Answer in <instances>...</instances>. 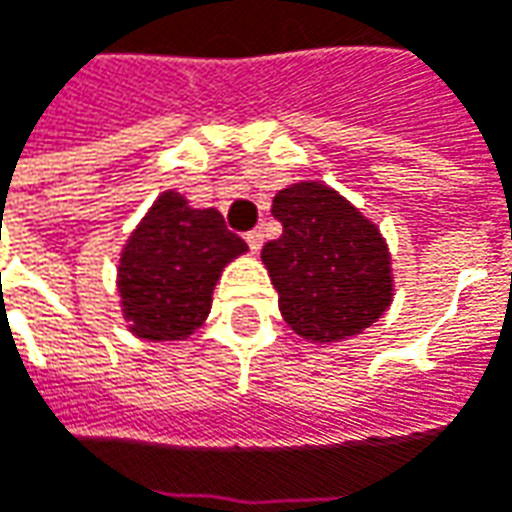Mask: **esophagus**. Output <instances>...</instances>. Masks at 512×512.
<instances>
[{
  "label": "esophagus",
  "instance_id": "obj_1",
  "mask_svg": "<svg viewBox=\"0 0 512 512\" xmlns=\"http://www.w3.org/2000/svg\"><path fill=\"white\" fill-rule=\"evenodd\" d=\"M246 243H249V249H252V252H260V246H263V232H260V229L246 232Z\"/></svg>",
  "mask_w": 512,
  "mask_h": 512
}]
</instances>
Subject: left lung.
Masks as SVG:
<instances>
[{
	"instance_id": "8db88e82",
	"label": "left lung",
	"mask_w": 512,
	"mask_h": 512,
	"mask_svg": "<svg viewBox=\"0 0 512 512\" xmlns=\"http://www.w3.org/2000/svg\"><path fill=\"white\" fill-rule=\"evenodd\" d=\"M271 212L283 235L260 255L291 330L339 342L370 328L392 300L389 252L378 229L316 182L280 190Z\"/></svg>"
}]
</instances>
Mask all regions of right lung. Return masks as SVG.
I'll return each instance as SVG.
<instances>
[{"label": "right lung", "instance_id": "1", "mask_svg": "<svg viewBox=\"0 0 512 512\" xmlns=\"http://www.w3.org/2000/svg\"><path fill=\"white\" fill-rule=\"evenodd\" d=\"M246 243L218 210H193L165 193L139 224L120 260V297L131 330L151 339H184L210 314L215 280Z\"/></svg>", "mask_w": 512, "mask_h": 512}]
</instances>
